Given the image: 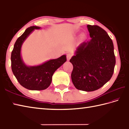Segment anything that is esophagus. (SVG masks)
Returning a JSON list of instances; mask_svg holds the SVG:
<instances>
[{"label": "esophagus", "instance_id": "obj_1", "mask_svg": "<svg viewBox=\"0 0 129 129\" xmlns=\"http://www.w3.org/2000/svg\"><path fill=\"white\" fill-rule=\"evenodd\" d=\"M71 57H72L71 54H70V53L67 54V61H69V60L71 59Z\"/></svg>", "mask_w": 129, "mask_h": 129}]
</instances>
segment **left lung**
<instances>
[{
    "label": "left lung",
    "instance_id": "obj_1",
    "mask_svg": "<svg viewBox=\"0 0 129 129\" xmlns=\"http://www.w3.org/2000/svg\"><path fill=\"white\" fill-rule=\"evenodd\" d=\"M91 38L77 47L70 62L72 81L79 90H98L111 79L116 63L112 39L98 25H87Z\"/></svg>",
    "mask_w": 129,
    "mask_h": 129
}]
</instances>
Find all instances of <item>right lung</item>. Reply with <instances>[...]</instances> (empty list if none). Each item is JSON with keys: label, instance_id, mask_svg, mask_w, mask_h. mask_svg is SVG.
<instances>
[{"label": "right lung", "instance_id": "obj_1", "mask_svg": "<svg viewBox=\"0 0 129 129\" xmlns=\"http://www.w3.org/2000/svg\"><path fill=\"white\" fill-rule=\"evenodd\" d=\"M40 27L28 28L17 39L11 54V66L13 74L18 82L24 88L30 90H43L51 85L54 72L66 61V56L63 55L57 59H50L42 64L28 66L21 56V48L23 42L35 29Z\"/></svg>", "mask_w": 129, "mask_h": 129}]
</instances>
